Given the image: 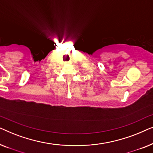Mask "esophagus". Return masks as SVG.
<instances>
[{
  "label": "esophagus",
  "mask_w": 153,
  "mask_h": 153,
  "mask_svg": "<svg viewBox=\"0 0 153 153\" xmlns=\"http://www.w3.org/2000/svg\"><path fill=\"white\" fill-rule=\"evenodd\" d=\"M67 63H68V62H67Z\"/></svg>",
  "instance_id": "esophagus-1"
}]
</instances>
